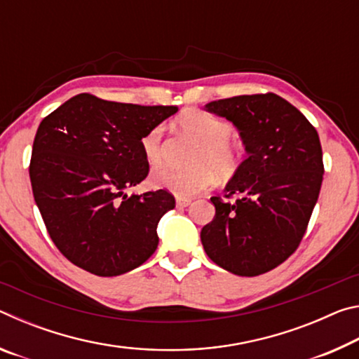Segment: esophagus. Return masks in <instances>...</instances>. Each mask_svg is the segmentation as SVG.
<instances>
[{"label": "esophagus", "instance_id": "obj_1", "mask_svg": "<svg viewBox=\"0 0 359 359\" xmlns=\"http://www.w3.org/2000/svg\"><path fill=\"white\" fill-rule=\"evenodd\" d=\"M175 204H177V208H187V205L191 204V199L190 198L177 196V198H175Z\"/></svg>", "mask_w": 359, "mask_h": 359}]
</instances>
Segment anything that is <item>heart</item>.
<instances>
[{
  "instance_id": "heart-1",
  "label": "heart",
  "mask_w": 359,
  "mask_h": 359,
  "mask_svg": "<svg viewBox=\"0 0 359 359\" xmlns=\"http://www.w3.org/2000/svg\"><path fill=\"white\" fill-rule=\"evenodd\" d=\"M179 125L182 130L198 139L190 160L196 165L185 169L165 165L156 166L150 177L155 187L166 188L179 196H193L214 184L215 172L220 177H228L238 169L241 150L231 142L233 126L228 121L217 118L209 112L193 111L180 117ZM163 131V125H156L145 133L141 141L142 154L150 165L161 160Z\"/></svg>"
}]
</instances>
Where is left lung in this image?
I'll return each mask as SVG.
<instances>
[{
    "label": "left lung",
    "instance_id": "1",
    "mask_svg": "<svg viewBox=\"0 0 359 359\" xmlns=\"http://www.w3.org/2000/svg\"><path fill=\"white\" fill-rule=\"evenodd\" d=\"M205 111L233 121L245 145L215 217L201 229L208 257L236 276L269 272L306 234L323 182V151L311 121L276 93L212 101ZM238 196L229 203L227 199Z\"/></svg>",
    "mask_w": 359,
    "mask_h": 359
}]
</instances>
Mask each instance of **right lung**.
I'll return each mask as SVG.
<instances>
[{"label":"right lung","instance_id":"1","mask_svg":"<svg viewBox=\"0 0 359 359\" xmlns=\"http://www.w3.org/2000/svg\"><path fill=\"white\" fill-rule=\"evenodd\" d=\"M177 106L125 104L81 93L41 121L29 179L53 244L100 277L136 269L158 247L156 224L175 199L168 190L128 194L147 177L145 133Z\"/></svg>","mask_w":359,"mask_h":359}]
</instances>
